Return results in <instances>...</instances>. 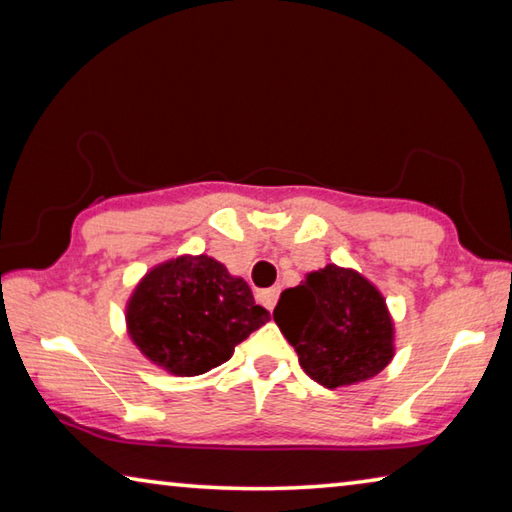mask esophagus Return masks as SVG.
Here are the masks:
<instances>
[{
    "label": "esophagus",
    "instance_id": "obj_1",
    "mask_svg": "<svg viewBox=\"0 0 512 512\" xmlns=\"http://www.w3.org/2000/svg\"><path fill=\"white\" fill-rule=\"evenodd\" d=\"M277 298H280V289H266V291H259V300H262V305H264L266 309H271V311H273V307H275Z\"/></svg>",
    "mask_w": 512,
    "mask_h": 512
}]
</instances>
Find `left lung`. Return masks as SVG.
I'll use <instances>...</instances> for the list:
<instances>
[{
  "label": "left lung",
  "instance_id": "left-lung-1",
  "mask_svg": "<svg viewBox=\"0 0 512 512\" xmlns=\"http://www.w3.org/2000/svg\"><path fill=\"white\" fill-rule=\"evenodd\" d=\"M273 320L307 375L325 388L379 375L395 357V323L381 291L354 268L327 264L282 291Z\"/></svg>",
  "mask_w": 512,
  "mask_h": 512
}]
</instances>
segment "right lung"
<instances>
[{
    "mask_svg": "<svg viewBox=\"0 0 512 512\" xmlns=\"http://www.w3.org/2000/svg\"><path fill=\"white\" fill-rule=\"evenodd\" d=\"M268 318L244 277L210 255L153 266L126 302V329L137 350L178 377L221 366Z\"/></svg>",
    "mask_w": 512,
    "mask_h": 512,
    "instance_id": "add662e5",
    "label": "right lung"
}]
</instances>
